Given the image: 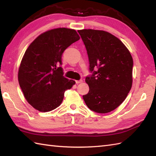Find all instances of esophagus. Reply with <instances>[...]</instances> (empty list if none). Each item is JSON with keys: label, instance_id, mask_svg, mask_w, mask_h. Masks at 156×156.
<instances>
[{"label": "esophagus", "instance_id": "1", "mask_svg": "<svg viewBox=\"0 0 156 156\" xmlns=\"http://www.w3.org/2000/svg\"><path fill=\"white\" fill-rule=\"evenodd\" d=\"M82 82V80H76V84H80V83Z\"/></svg>", "mask_w": 156, "mask_h": 156}]
</instances>
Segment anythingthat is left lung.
Segmentation results:
<instances>
[{
  "instance_id": "left-lung-1",
  "label": "left lung",
  "mask_w": 156,
  "mask_h": 156,
  "mask_svg": "<svg viewBox=\"0 0 156 156\" xmlns=\"http://www.w3.org/2000/svg\"><path fill=\"white\" fill-rule=\"evenodd\" d=\"M78 32L87 50L91 72L85 80L90 90L83 99L91 110L108 113L124 102L132 88L131 54L109 32L92 29Z\"/></svg>"
}]
</instances>
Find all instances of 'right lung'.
<instances>
[{
  "label": "right lung",
  "instance_id": "obj_1",
  "mask_svg": "<svg viewBox=\"0 0 156 156\" xmlns=\"http://www.w3.org/2000/svg\"><path fill=\"white\" fill-rule=\"evenodd\" d=\"M80 39L75 30L59 28L44 32L32 42L24 53L19 70V82L32 107L49 112L58 107L64 92L75 81L64 77L62 55Z\"/></svg>",
  "mask_w": 156,
  "mask_h": 156
}]
</instances>
